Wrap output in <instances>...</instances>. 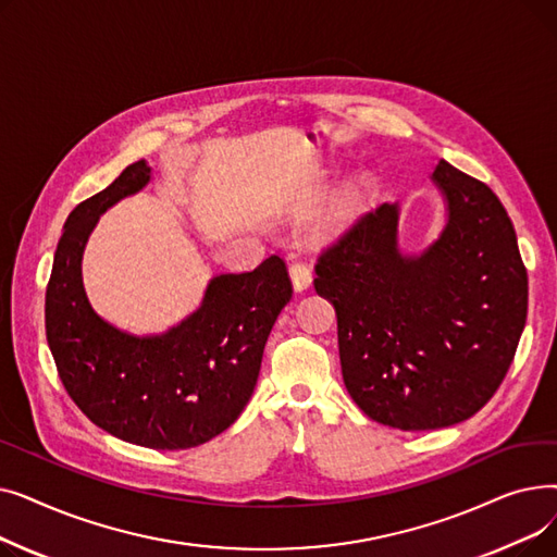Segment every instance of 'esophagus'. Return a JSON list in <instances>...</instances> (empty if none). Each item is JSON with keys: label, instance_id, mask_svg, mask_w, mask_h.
<instances>
[{"label": "esophagus", "instance_id": "esophagus-1", "mask_svg": "<svg viewBox=\"0 0 557 557\" xmlns=\"http://www.w3.org/2000/svg\"><path fill=\"white\" fill-rule=\"evenodd\" d=\"M288 277H290V284H294L296 290H307L311 286V271H309L307 263H302V261L290 263Z\"/></svg>", "mask_w": 557, "mask_h": 557}]
</instances>
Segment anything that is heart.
Masks as SVG:
<instances>
[{
	"mask_svg": "<svg viewBox=\"0 0 557 557\" xmlns=\"http://www.w3.org/2000/svg\"><path fill=\"white\" fill-rule=\"evenodd\" d=\"M361 191H363V183H361V181H355L347 189H343V191L332 200L327 212L323 214V221H320V223H323V227H325V230H336V227H341L349 216H352L355 210H357L359 200H361Z\"/></svg>",
	"mask_w": 557,
	"mask_h": 557,
	"instance_id": "b5f03b06",
	"label": "heart"
}]
</instances>
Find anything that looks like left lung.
<instances>
[{"label": "left lung", "instance_id": "8db88e82", "mask_svg": "<svg viewBox=\"0 0 557 557\" xmlns=\"http://www.w3.org/2000/svg\"><path fill=\"white\" fill-rule=\"evenodd\" d=\"M431 183L447 221L422 252H401L399 202L366 214L320 255L315 294L336 309L347 393L401 431L479 413L512 363L529 277L502 200L441 160Z\"/></svg>", "mask_w": 557, "mask_h": 557}]
</instances>
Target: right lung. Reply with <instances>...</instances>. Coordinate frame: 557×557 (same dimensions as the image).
I'll return each instance as SVG.
<instances>
[{
  "instance_id": "add662e5",
  "label": "right lung",
  "mask_w": 557,
  "mask_h": 557,
  "mask_svg": "<svg viewBox=\"0 0 557 557\" xmlns=\"http://www.w3.org/2000/svg\"><path fill=\"white\" fill-rule=\"evenodd\" d=\"M153 181L146 160L126 166L70 212L45 298L47 343L70 397L97 426L151 449L212 441L248 404L263 345L290 300L286 263L210 280L200 307L164 334L137 336L101 318L83 286V250L112 205Z\"/></svg>"
}]
</instances>
